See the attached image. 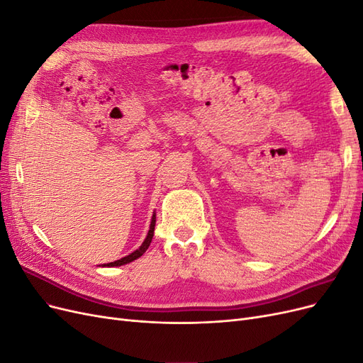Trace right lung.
Wrapping results in <instances>:
<instances>
[{
    "label": "right lung",
    "instance_id": "right-lung-1",
    "mask_svg": "<svg viewBox=\"0 0 363 363\" xmlns=\"http://www.w3.org/2000/svg\"><path fill=\"white\" fill-rule=\"evenodd\" d=\"M155 225H156V215H152L151 225H150V232H148V235H147L144 242H142V245H140L136 251L131 252V255H128V256H125V257H123V259H119V260L107 263V265H104V267H121V265H125V263L133 262L135 259H138V257H140L142 255H144V252L148 250V247H150V244H151L152 236H155Z\"/></svg>",
    "mask_w": 363,
    "mask_h": 363
}]
</instances>
